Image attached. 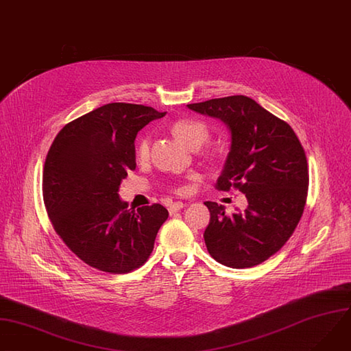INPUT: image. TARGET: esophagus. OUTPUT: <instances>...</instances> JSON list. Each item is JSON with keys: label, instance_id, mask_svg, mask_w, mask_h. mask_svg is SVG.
<instances>
[{"label": "esophagus", "instance_id": "obj_1", "mask_svg": "<svg viewBox=\"0 0 351 351\" xmlns=\"http://www.w3.org/2000/svg\"><path fill=\"white\" fill-rule=\"evenodd\" d=\"M184 206H186V204H184L183 202H175V203H172V204L169 206V213H171V214H175V213H178L179 210H182Z\"/></svg>", "mask_w": 351, "mask_h": 351}]
</instances>
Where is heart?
Wrapping results in <instances>:
<instances>
[{"mask_svg":"<svg viewBox=\"0 0 351 351\" xmlns=\"http://www.w3.org/2000/svg\"><path fill=\"white\" fill-rule=\"evenodd\" d=\"M173 136L189 145L190 148H199L208 138V129L203 121L193 119H180L172 124ZM149 151V140L148 137H143L137 145L138 158H147Z\"/></svg>","mask_w":351,"mask_h":351,"instance_id":"b5f03b06","label":"heart"}]
</instances>
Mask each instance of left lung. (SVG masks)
<instances>
[{
  "instance_id": "obj_1",
  "label": "left lung",
  "mask_w": 351,
  "mask_h": 351,
  "mask_svg": "<svg viewBox=\"0 0 351 351\" xmlns=\"http://www.w3.org/2000/svg\"><path fill=\"white\" fill-rule=\"evenodd\" d=\"M187 108L227 125L231 147L215 187L227 192L234 186L247 200L245 211L232 215L224 206L204 203L207 250L232 269L261 265L289 241L304 213L309 180L304 148L289 124L243 95Z\"/></svg>"
}]
</instances>
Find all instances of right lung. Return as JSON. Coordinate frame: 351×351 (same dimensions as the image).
Wrapping results in <instances>:
<instances>
[{"label": "right lung", "mask_w": 351, "mask_h": 351, "mask_svg": "<svg viewBox=\"0 0 351 351\" xmlns=\"http://www.w3.org/2000/svg\"><path fill=\"white\" fill-rule=\"evenodd\" d=\"M167 112L133 104H108L62 127L43 172L49 218L64 243L88 266L121 274L143 266L168 210L129 208L119 187L136 169L134 141Z\"/></svg>", "instance_id": "1"}]
</instances>
